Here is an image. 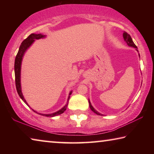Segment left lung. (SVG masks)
Listing matches in <instances>:
<instances>
[{
	"instance_id": "left-lung-1",
	"label": "left lung",
	"mask_w": 154,
	"mask_h": 154,
	"mask_svg": "<svg viewBox=\"0 0 154 154\" xmlns=\"http://www.w3.org/2000/svg\"><path fill=\"white\" fill-rule=\"evenodd\" d=\"M123 37H124V39L125 41V42H126L127 43V45L130 46V47H132V48H136V50L139 52V51H138L137 49V47L135 45V44L134 43L133 41H132L131 36H130V35H128L126 32H124L123 33ZM139 56L140 57V54H139ZM88 102H89V105H90V108L91 109V110H92L94 113H95L96 114L98 115V116H103V114H101L99 113V112H98L96 110V109L93 107L92 104H91L90 100H88Z\"/></svg>"
}]
</instances>
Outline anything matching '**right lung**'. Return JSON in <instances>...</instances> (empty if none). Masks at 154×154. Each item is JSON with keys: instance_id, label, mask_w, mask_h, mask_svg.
I'll return each instance as SVG.
<instances>
[{"instance_id": "right-lung-1", "label": "right lung", "mask_w": 154, "mask_h": 154, "mask_svg": "<svg viewBox=\"0 0 154 154\" xmlns=\"http://www.w3.org/2000/svg\"><path fill=\"white\" fill-rule=\"evenodd\" d=\"M46 36L43 35V34H35L32 33L28 37L23 41V42L21 44V45L19 48V50H18V52L17 54V56L15 57V64H14V71H15V85H16V90L17 92L19 94L20 97L21 99L24 101V102L26 104V105L29 106L28 104L27 103L26 100H25V98L23 96V94L22 92V87H21V66H22V59L23 57L24 56V54L26 53V51H27V49L30 48V47L32 45V43H34V41H35V40L37 39H40V38H45ZM72 91H71L69 93V97H68L67 99V102L66 103L63 107H62L61 109H60L59 111L54 112L53 113H49V114H44V113H38L37 111H36L35 110H33V111L36 112V113L41 115V116H46V117H49V118H52V117L58 116V115H60L62 113H63L64 112L66 111V109L67 108V105L68 103H69V100L70 99V96L72 94Z\"/></svg>"}]
</instances>
